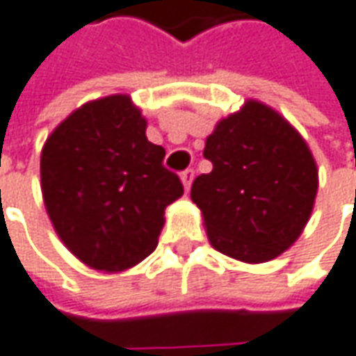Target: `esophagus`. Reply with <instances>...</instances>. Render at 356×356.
<instances>
[{"mask_svg": "<svg viewBox=\"0 0 356 356\" xmlns=\"http://www.w3.org/2000/svg\"><path fill=\"white\" fill-rule=\"evenodd\" d=\"M193 179H195V171H193V169H185V171L181 173V181H183L185 189H189V187H191Z\"/></svg>", "mask_w": 356, "mask_h": 356, "instance_id": "esophagus-1", "label": "esophagus"}]
</instances>
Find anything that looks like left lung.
<instances>
[{
  "label": "left lung",
  "instance_id": "obj_1",
  "mask_svg": "<svg viewBox=\"0 0 356 356\" xmlns=\"http://www.w3.org/2000/svg\"><path fill=\"white\" fill-rule=\"evenodd\" d=\"M191 185L211 245L245 263H265L301 235L317 195V165L283 117L259 101L217 123Z\"/></svg>",
  "mask_w": 356,
  "mask_h": 356
}]
</instances>
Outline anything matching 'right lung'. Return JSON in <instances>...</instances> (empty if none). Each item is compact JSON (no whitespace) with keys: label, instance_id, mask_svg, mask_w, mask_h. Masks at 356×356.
I'll return each mask as SVG.
<instances>
[{"label":"right lung","instance_id":"add662e5","mask_svg":"<svg viewBox=\"0 0 356 356\" xmlns=\"http://www.w3.org/2000/svg\"><path fill=\"white\" fill-rule=\"evenodd\" d=\"M127 95L86 103L41 151V191L59 239L99 270L129 269L157 247L165 207L183 195L165 149Z\"/></svg>","mask_w":356,"mask_h":356}]
</instances>
